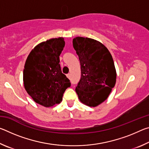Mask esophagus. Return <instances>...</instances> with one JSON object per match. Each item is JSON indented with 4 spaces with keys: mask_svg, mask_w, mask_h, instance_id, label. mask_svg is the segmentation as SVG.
<instances>
[{
    "mask_svg": "<svg viewBox=\"0 0 149 149\" xmlns=\"http://www.w3.org/2000/svg\"><path fill=\"white\" fill-rule=\"evenodd\" d=\"M66 76H67L68 78V79H70V74H68L66 75Z\"/></svg>",
    "mask_w": 149,
    "mask_h": 149,
    "instance_id": "34e87169",
    "label": "esophagus"
}]
</instances>
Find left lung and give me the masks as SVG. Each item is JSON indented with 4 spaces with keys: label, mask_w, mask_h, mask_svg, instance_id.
Returning a JSON list of instances; mask_svg holds the SVG:
<instances>
[{
    "label": "left lung",
    "mask_w": 149,
    "mask_h": 149,
    "mask_svg": "<svg viewBox=\"0 0 149 149\" xmlns=\"http://www.w3.org/2000/svg\"><path fill=\"white\" fill-rule=\"evenodd\" d=\"M73 46L79 56L81 77L75 92L81 102L91 107L101 104L116 81V70L109 50L102 42L77 37Z\"/></svg>",
    "instance_id": "8db88e82"
}]
</instances>
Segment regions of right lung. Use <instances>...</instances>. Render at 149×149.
I'll list each match as a JSON object with an SVG mask.
<instances>
[{
  "label": "right lung",
  "instance_id": "right-lung-1",
  "mask_svg": "<svg viewBox=\"0 0 149 149\" xmlns=\"http://www.w3.org/2000/svg\"><path fill=\"white\" fill-rule=\"evenodd\" d=\"M64 46L63 37L40 42L31 50L25 63V89L35 102L45 107L60 104L65 89L71 85L59 64Z\"/></svg>",
  "mask_w": 149,
  "mask_h": 149
}]
</instances>
